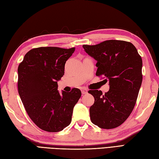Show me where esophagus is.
I'll use <instances>...</instances> for the list:
<instances>
[{
	"instance_id": "obj_1",
	"label": "esophagus",
	"mask_w": 159,
	"mask_h": 159,
	"mask_svg": "<svg viewBox=\"0 0 159 159\" xmlns=\"http://www.w3.org/2000/svg\"><path fill=\"white\" fill-rule=\"evenodd\" d=\"M81 92H82L83 94H86V93H87V89H83L81 90Z\"/></svg>"
}]
</instances>
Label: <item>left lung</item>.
I'll list each match as a JSON object with an SVG mask.
<instances>
[{
  "instance_id": "1",
  "label": "left lung",
  "mask_w": 159,
  "mask_h": 159,
  "mask_svg": "<svg viewBox=\"0 0 159 159\" xmlns=\"http://www.w3.org/2000/svg\"><path fill=\"white\" fill-rule=\"evenodd\" d=\"M83 47L97 61L96 75L109 80L110 89L104 94L100 90L88 92L95 100L89 109L91 121L104 129L117 128L127 120L136 104L143 79L142 59L133 43L122 40Z\"/></svg>"
}]
</instances>
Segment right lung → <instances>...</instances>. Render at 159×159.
<instances>
[{"mask_svg":"<svg viewBox=\"0 0 159 159\" xmlns=\"http://www.w3.org/2000/svg\"><path fill=\"white\" fill-rule=\"evenodd\" d=\"M75 48L39 47L30 50L19 64L18 90L29 117L47 132L63 130L72 121L73 109L81 96L79 89L57 90L66 61Z\"/></svg>","mask_w":159,"mask_h":159,"instance_id":"obj_1","label":"right lung"}]
</instances>
